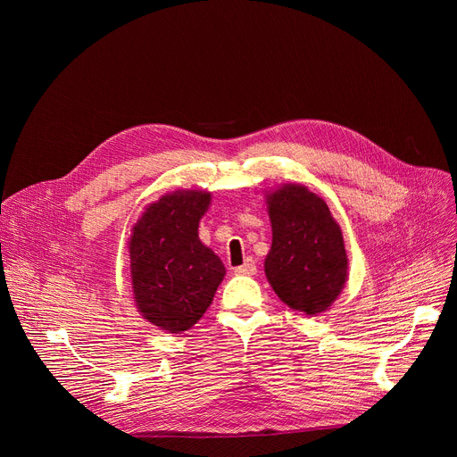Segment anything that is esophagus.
I'll list each match as a JSON object with an SVG mask.
<instances>
[{"instance_id":"34e87169","label":"esophagus","mask_w":457,"mask_h":457,"mask_svg":"<svg viewBox=\"0 0 457 457\" xmlns=\"http://www.w3.org/2000/svg\"><path fill=\"white\" fill-rule=\"evenodd\" d=\"M235 270V274L237 276H253L255 272H257V269H255V262H253V259L252 257H248L241 267H237V269H233Z\"/></svg>"}]
</instances>
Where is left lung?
<instances>
[{
  "label": "left lung",
  "mask_w": 457,
  "mask_h": 457,
  "mask_svg": "<svg viewBox=\"0 0 457 457\" xmlns=\"http://www.w3.org/2000/svg\"><path fill=\"white\" fill-rule=\"evenodd\" d=\"M272 246L265 274L283 303L319 315L337 300L348 276L339 224L322 198L289 183L267 195Z\"/></svg>",
  "instance_id": "obj_1"
}]
</instances>
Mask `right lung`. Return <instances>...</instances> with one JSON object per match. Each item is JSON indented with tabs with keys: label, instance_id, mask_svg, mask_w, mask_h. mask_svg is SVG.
Masks as SVG:
<instances>
[{
	"label": "right lung",
	"instance_id": "add662e5",
	"mask_svg": "<svg viewBox=\"0 0 457 457\" xmlns=\"http://www.w3.org/2000/svg\"><path fill=\"white\" fill-rule=\"evenodd\" d=\"M209 204L211 192L176 190L148 205L133 226L129 259L137 309L168 333L195 326L226 276L220 257L198 237Z\"/></svg>",
	"mask_w": 457,
	"mask_h": 457
}]
</instances>
